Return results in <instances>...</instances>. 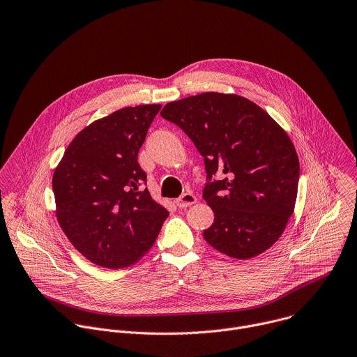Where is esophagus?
Masks as SVG:
<instances>
[{
	"label": "esophagus",
	"instance_id": "1",
	"mask_svg": "<svg viewBox=\"0 0 357 357\" xmlns=\"http://www.w3.org/2000/svg\"><path fill=\"white\" fill-rule=\"evenodd\" d=\"M196 196L195 195H192V193H183L182 196H179L178 199H176V206L178 207H181V208H183V207H189V206H192V204H195L196 203Z\"/></svg>",
	"mask_w": 357,
	"mask_h": 357
}]
</instances>
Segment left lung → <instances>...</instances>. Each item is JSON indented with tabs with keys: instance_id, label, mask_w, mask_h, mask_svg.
<instances>
[{
	"instance_id": "left-lung-1",
	"label": "left lung",
	"mask_w": 357,
	"mask_h": 357,
	"mask_svg": "<svg viewBox=\"0 0 357 357\" xmlns=\"http://www.w3.org/2000/svg\"><path fill=\"white\" fill-rule=\"evenodd\" d=\"M161 116L186 133L204 160L203 199L214 211L203 231L206 243L235 259L269 250L297 197L300 164L287 133L257 103L234 93L188 96L167 103Z\"/></svg>"
}]
</instances>
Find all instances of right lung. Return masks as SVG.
I'll return each instance as SVG.
<instances>
[{"instance_id": "1", "label": "right lung", "mask_w": 357, "mask_h": 357, "mask_svg": "<svg viewBox=\"0 0 357 357\" xmlns=\"http://www.w3.org/2000/svg\"><path fill=\"white\" fill-rule=\"evenodd\" d=\"M161 105L119 109L81 130L53 175L56 215L74 248L119 269L155 243L168 210L153 200L137 162Z\"/></svg>"}]
</instances>
